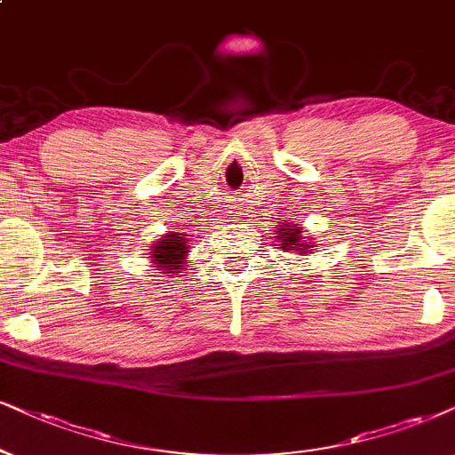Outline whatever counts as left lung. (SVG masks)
I'll return each instance as SVG.
<instances>
[{"label": "left lung", "instance_id": "8db88e82", "mask_svg": "<svg viewBox=\"0 0 455 455\" xmlns=\"http://www.w3.org/2000/svg\"><path fill=\"white\" fill-rule=\"evenodd\" d=\"M281 227H283V224H281ZM300 233H302L300 227H296V228H279L275 235H277V239H281L279 245L283 247V250H298L300 254H304V251H308L310 247L315 245H310L308 241H302Z\"/></svg>", "mask_w": 455, "mask_h": 455}]
</instances>
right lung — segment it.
<instances>
[{"instance_id": "1", "label": "right lung", "mask_w": 455, "mask_h": 455, "mask_svg": "<svg viewBox=\"0 0 455 455\" xmlns=\"http://www.w3.org/2000/svg\"><path fill=\"white\" fill-rule=\"evenodd\" d=\"M185 237L178 233L164 235L159 241H155L153 251L148 258H153V262L157 264L161 270H165V273H178V267L185 264V256L188 251Z\"/></svg>"}]
</instances>
